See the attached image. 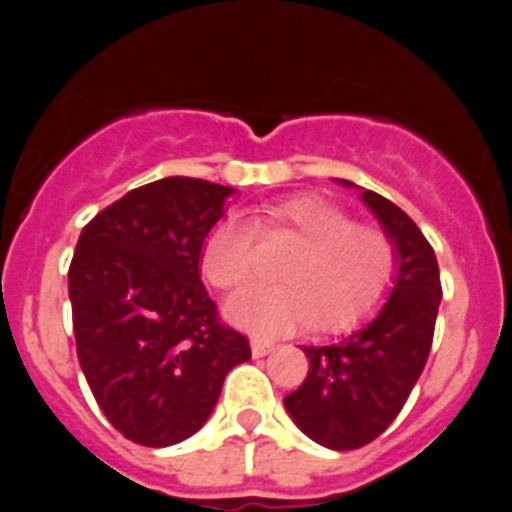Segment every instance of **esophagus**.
I'll list each match as a JSON object with an SVG mask.
<instances>
[{"label":"esophagus","instance_id":"34e87169","mask_svg":"<svg viewBox=\"0 0 512 512\" xmlns=\"http://www.w3.org/2000/svg\"><path fill=\"white\" fill-rule=\"evenodd\" d=\"M271 351H274V341H261V338H253L251 341V354L256 356V359L271 354Z\"/></svg>","mask_w":512,"mask_h":512}]
</instances>
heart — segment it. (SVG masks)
<instances>
[{"label": "heart", "mask_w": 512, "mask_h": 512, "mask_svg": "<svg viewBox=\"0 0 512 512\" xmlns=\"http://www.w3.org/2000/svg\"><path fill=\"white\" fill-rule=\"evenodd\" d=\"M282 235L292 251L282 259L277 287H246L225 300L223 315L259 338L282 336L302 323L341 330L382 305L395 274V248L382 230L356 225L348 212L320 197H292L264 207L253 225L225 217L205 235L200 266L217 289L241 287L253 271L256 233Z\"/></svg>", "instance_id": "heart-1"}]
</instances>
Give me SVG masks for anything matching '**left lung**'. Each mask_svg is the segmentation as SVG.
<instances>
[{
	"label": "left lung",
	"mask_w": 512,
	"mask_h": 512,
	"mask_svg": "<svg viewBox=\"0 0 512 512\" xmlns=\"http://www.w3.org/2000/svg\"><path fill=\"white\" fill-rule=\"evenodd\" d=\"M379 220L395 248L390 295L354 333L328 346H302L310 372L284 397L295 425L333 451L361 449L397 418L413 392L436 328L441 277L431 243L418 225L382 194L336 179Z\"/></svg>",
	"instance_id": "obj_1"
}]
</instances>
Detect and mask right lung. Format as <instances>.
Returning a JSON list of instances; mask_svg holds the SVG:
<instances>
[{
	"label": "right lung",
	"instance_id": "obj_1",
	"mask_svg": "<svg viewBox=\"0 0 512 512\" xmlns=\"http://www.w3.org/2000/svg\"><path fill=\"white\" fill-rule=\"evenodd\" d=\"M233 194L166 176L104 207L76 243L69 300L81 372L107 420L140 446L194 436L225 374L251 359L200 279L205 235Z\"/></svg>",
	"mask_w": 512,
	"mask_h": 512
}]
</instances>
